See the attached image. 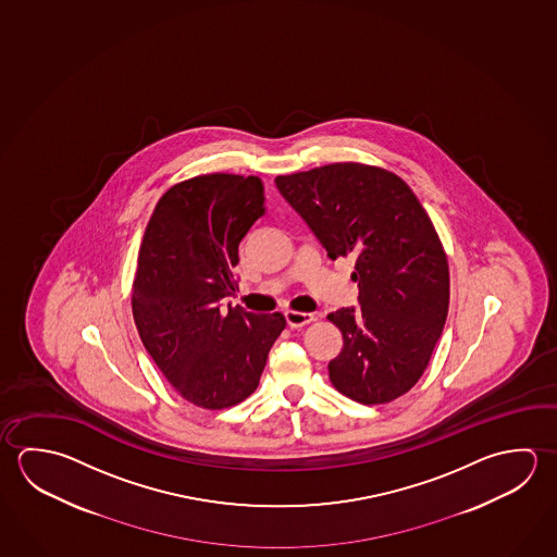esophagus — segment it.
<instances>
[{
	"label": "esophagus",
	"instance_id": "obj_1",
	"mask_svg": "<svg viewBox=\"0 0 557 557\" xmlns=\"http://www.w3.org/2000/svg\"><path fill=\"white\" fill-rule=\"evenodd\" d=\"M285 321L292 329H301L305 324L314 321L311 312L285 311Z\"/></svg>",
	"mask_w": 557,
	"mask_h": 557
}]
</instances>
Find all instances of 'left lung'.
<instances>
[{
	"label": "left lung",
	"mask_w": 557,
	"mask_h": 557,
	"mask_svg": "<svg viewBox=\"0 0 557 557\" xmlns=\"http://www.w3.org/2000/svg\"><path fill=\"white\" fill-rule=\"evenodd\" d=\"M275 186L331 260H356L360 309L329 314L344 341L329 363L332 385L361 405L405 395L448 317V260L424 207L399 176L358 162L277 176Z\"/></svg>",
	"instance_id": "left-lung-1"
}]
</instances>
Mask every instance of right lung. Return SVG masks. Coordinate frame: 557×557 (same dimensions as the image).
Returning a JSON list of instances; mask_svg holds the SVG:
<instances>
[{
    "mask_svg": "<svg viewBox=\"0 0 557 557\" xmlns=\"http://www.w3.org/2000/svg\"><path fill=\"white\" fill-rule=\"evenodd\" d=\"M256 176L206 174L170 187L148 221L133 282L140 341L172 387L201 409L255 393L282 312L223 309L238 292V245L264 215Z\"/></svg>",
    "mask_w": 557,
    "mask_h": 557,
    "instance_id": "1",
    "label": "right lung"
}]
</instances>
